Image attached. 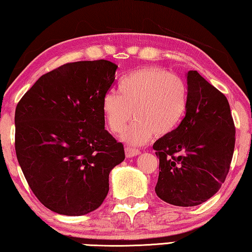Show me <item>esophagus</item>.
<instances>
[{
	"instance_id": "obj_1",
	"label": "esophagus",
	"mask_w": 252,
	"mask_h": 252,
	"mask_svg": "<svg viewBox=\"0 0 252 252\" xmlns=\"http://www.w3.org/2000/svg\"><path fill=\"white\" fill-rule=\"evenodd\" d=\"M125 152H126V157L127 158H132V157H134V156H137V155H140V150H138V149H135V148H133V147H127L126 149H125Z\"/></svg>"
}]
</instances>
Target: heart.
<instances>
[{"label": "heart", "mask_w": 252, "mask_h": 252, "mask_svg": "<svg viewBox=\"0 0 252 252\" xmlns=\"http://www.w3.org/2000/svg\"><path fill=\"white\" fill-rule=\"evenodd\" d=\"M119 94L108 92L102 99V114L109 130L120 134L133 117L124 140L143 144L155 133L173 132L188 107V86L181 77L157 67H147L120 79Z\"/></svg>", "instance_id": "heart-1"}]
</instances>
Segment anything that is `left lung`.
<instances>
[{
  "instance_id": "obj_1",
  "label": "left lung",
  "mask_w": 252,
  "mask_h": 252,
  "mask_svg": "<svg viewBox=\"0 0 252 252\" xmlns=\"http://www.w3.org/2000/svg\"><path fill=\"white\" fill-rule=\"evenodd\" d=\"M234 145L235 126L227 99L198 71L189 70L185 117L153 144L159 158L157 195L180 207L207 201L225 182Z\"/></svg>"
}]
</instances>
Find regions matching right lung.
I'll use <instances>...</instances> for the list:
<instances>
[{"mask_svg":"<svg viewBox=\"0 0 252 252\" xmlns=\"http://www.w3.org/2000/svg\"><path fill=\"white\" fill-rule=\"evenodd\" d=\"M117 67L108 60L60 65L17 104L18 162L36 198L54 213L82 216L97 209L109 192V174L125 159L102 114Z\"/></svg>","mask_w":252,"mask_h":252,"instance_id":"add662e5","label":"right lung"}]
</instances>
